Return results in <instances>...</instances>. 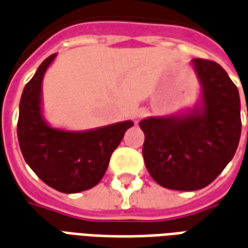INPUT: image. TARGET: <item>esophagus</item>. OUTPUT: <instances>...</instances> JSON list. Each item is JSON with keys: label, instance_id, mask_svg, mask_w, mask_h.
<instances>
[{"label": "esophagus", "instance_id": "obj_1", "mask_svg": "<svg viewBox=\"0 0 248 248\" xmlns=\"http://www.w3.org/2000/svg\"><path fill=\"white\" fill-rule=\"evenodd\" d=\"M146 114H147V111H146L145 108H138L137 111L134 113V119H135V124H138L140 119L145 118Z\"/></svg>", "mask_w": 248, "mask_h": 248}]
</instances>
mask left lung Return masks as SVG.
Listing matches in <instances>:
<instances>
[{"label":"left lung","mask_w":248,"mask_h":248,"mask_svg":"<svg viewBox=\"0 0 248 248\" xmlns=\"http://www.w3.org/2000/svg\"><path fill=\"white\" fill-rule=\"evenodd\" d=\"M191 66L201 86L195 106L140 122L147 171L162 187L181 191L208 186L223 171L242 130L239 92L223 67L201 58Z\"/></svg>","instance_id":"8db88e82"}]
</instances>
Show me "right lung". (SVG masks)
<instances>
[{"mask_svg":"<svg viewBox=\"0 0 248 248\" xmlns=\"http://www.w3.org/2000/svg\"><path fill=\"white\" fill-rule=\"evenodd\" d=\"M56 57H47L25 86L17 135L25 161L37 177L57 191L76 194L99 183L113 151L134 124L124 121L81 131L53 127L44 117L42 81Z\"/></svg>","mask_w":248,"mask_h":248,"instance_id":"1","label":"right lung"}]
</instances>
